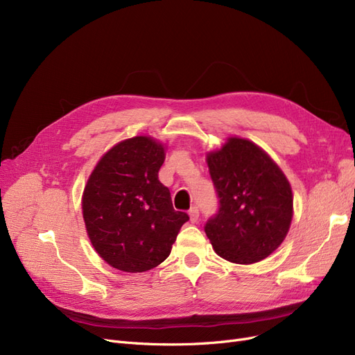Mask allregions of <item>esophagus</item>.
<instances>
[{
	"label": "esophagus",
	"instance_id": "obj_1",
	"mask_svg": "<svg viewBox=\"0 0 355 355\" xmlns=\"http://www.w3.org/2000/svg\"><path fill=\"white\" fill-rule=\"evenodd\" d=\"M189 217H191V221L195 223L198 220V217H200V209H198L196 207H192L189 209Z\"/></svg>",
	"mask_w": 355,
	"mask_h": 355
}]
</instances>
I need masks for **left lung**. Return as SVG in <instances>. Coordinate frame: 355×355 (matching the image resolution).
<instances>
[{"mask_svg": "<svg viewBox=\"0 0 355 355\" xmlns=\"http://www.w3.org/2000/svg\"><path fill=\"white\" fill-rule=\"evenodd\" d=\"M207 163L218 196L217 214L204 227L212 248L233 263L265 259L282 243L291 224L287 178L262 148L237 137L208 153Z\"/></svg>", "mask_w": 355, "mask_h": 355, "instance_id": "8db88e82", "label": "left lung"}]
</instances>
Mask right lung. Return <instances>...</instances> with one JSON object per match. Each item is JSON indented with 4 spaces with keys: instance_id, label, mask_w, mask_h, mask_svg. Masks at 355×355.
<instances>
[{
    "instance_id": "add662e5",
    "label": "right lung",
    "mask_w": 355,
    "mask_h": 355,
    "mask_svg": "<svg viewBox=\"0 0 355 355\" xmlns=\"http://www.w3.org/2000/svg\"><path fill=\"white\" fill-rule=\"evenodd\" d=\"M164 147L134 137L112 147L92 172L83 193V217L96 252L125 272H144L172 250L189 220L175 211L159 180Z\"/></svg>"
}]
</instances>
